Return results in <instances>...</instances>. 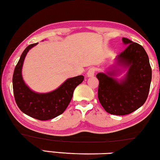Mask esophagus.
Here are the masks:
<instances>
[{
    "mask_svg": "<svg viewBox=\"0 0 160 160\" xmlns=\"http://www.w3.org/2000/svg\"><path fill=\"white\" fill-rule=\"evenodd\" d=\"M95 68H91L88 70V71L87 72V76H88V77H92V76L95 75Z\"/></svg>",
    "mask_w": 160,
    "mask_h": 160,
    "instance_id": "obj_1",
    "label": "esophagus"
}]
</instances>
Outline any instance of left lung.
<instances>
[{
  "label": "left lung",
  "mask_w": 160,
  "mask_h": 160,
  "mask_svg": "<svg viewBox=\"0 0 160 160\" xmlns=\"http://www.w3.org/2000/svg\"><path fill=\"white\" fill-rule=\"evenodd\" d=\"M126 49L116 58V64L109 71L98 72V97L107 112L125 115L133 112L144 104L148 98L151 82V68L148 54L138 43L122 39ZM128 69L125 77L118 80L114 76Z\"/></svg>",
  "instance_id": "1"
}]
</instances>
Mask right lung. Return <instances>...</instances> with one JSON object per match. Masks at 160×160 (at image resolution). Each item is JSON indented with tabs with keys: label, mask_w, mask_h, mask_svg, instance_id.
<instances>
[{
	"label": "right lung",
	"mask_w": 160,
	"mask_h": 160,
	"mask_svg": "<svg viewBox=\"0 0 160 160\" xmlns=\"http://www.w3.org/2000/svg\"><path fill=\"white\" fill-rule=\"evenodd\" d=\"M37 44L28 45L20 56L12 78L13 92L17 105L22 112L39 121H47L64 112L71 101L74 90L84 77L81 75L68 78L52 92H34L22 79V68L27 53Z\"/></svg>",
	"instance_id": "obj_1"
}]
</instances>
